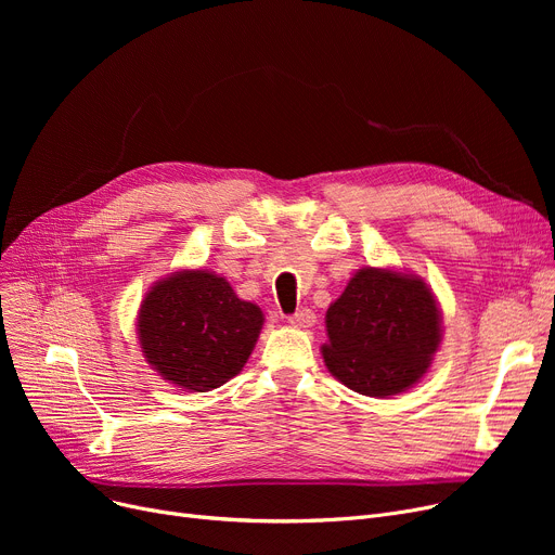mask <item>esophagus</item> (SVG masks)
I'll use <instances>...</instances> for the list:
<instances>
[{
  "label": "esophagus",
  "instance_id": "obj_1",
  "mask_svg": "<svg viewBox=\"0 0 555 555\" xmlns=\"http://www.w3.org/2000/svg\"><path fill=\"white\" fill-rule=\"evenodd\" d=\"M314 312L312 310H308V308H301V310H297V312H293L287 317V322L293 324V326H299V328H310L312 324H314Z\"/></svg>",
  "mask_w": 555,
  "mask_h": 555
}]
</instances>
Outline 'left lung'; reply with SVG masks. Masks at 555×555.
Listing matches in <instances>:
<instances>
[{"mask_svg": "<svg viewBox=\"0 0 555 555\" xmlns=\"http://www.w3.org/2000/svg\"><path fill=\"white\" fill-rule=\"evenodd\" d=\"M328 371L364 396H391L427 371L441 341V314L414 276L366 268L326 312Z\"/></svg>", "mask_w": 555, "mask_h": 555, "instance_id": "8db88e82", "label": "left lung"}]
</instances>
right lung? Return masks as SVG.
Instances as JSON below:
<instances>
[{
    "instance_id": "1",
    "label": "right lung",
    "mask_w": 555,
    "mask_h": 555,
    "mask_svg": "<svg viewBox=\"0 0 555 555\" xmlns=\"http://www.w3.org/2000/svg\"><path fill=\"white\" fill-rule=\"evenodd\" d=\"M262 328L258 306L211 272L186 270L159 281L139 312L143 356L168 383L211 391L236 375Z\"/></svg>"
}]
</instances>
